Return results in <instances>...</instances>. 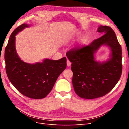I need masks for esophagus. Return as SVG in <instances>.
<instances>
[{
	"mask_svg": "<svg viewBox=\"0 0 129 129\" xmlns=\"http://www.w3.org/2000/svg\"><path fill=\"white\" fill-rule=\"evenodd\" d=\"M71 64H72V63L69 60L67 61V65L68 67H70V66H71Z\"/></svg>",
	"mask_w": 129,
	"mask_h": 129,
	"instance_id": "esophagus-1",
	"label": "esophagus"
}]
</instances>
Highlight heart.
<instances>
[{
  "label": "heart",
  "instance_id": "obj_1",
  "mask_svg": "<svg viewBox=\"0 0 129 129\" xmlns=\"http://www.w3.org/2000/svg\"><path fill=\"white\" fill-rule=\"evenodd\" d=\"M72 38V37H67L66 39L64 40V41L66 42H68L70 40H71ZM87 37L85 36H82L80 39L79 43V46H82L84 45V44H85V43L87 42Z\"/></svg>",
  "mask_w": 129,
  "mask_h": 129
}]
</instances>
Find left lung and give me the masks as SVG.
<instances>
[{"instance_id":"obj_1","label":"left lung","mask_w":129,"mask_h":129,"mask_svg":"<svg viewBox=\"0 0 129 129\" xmlns=\"http://www.w3.org/2000/svg\"><path fill=\"white\" fill-rule=\"evenodd\" d=\"M97 32L102 35L89 45L71 49L66 54L72 62L74 90L81 98L93 99L105 95L114 88L122 72V53L116 34L111 27L101 25ZM103 45L111 49V58L101 62L94 54Z\"/></svg>"}]
</instances>
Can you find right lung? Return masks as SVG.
<instances>
[{"label":"right lung","mask_w":129,"mask_h":129,"mask_svg":"<svg viewBox=\"0 0 129 129\" xmlns=\"http://www.w3.org/2000/svg\"><path fill=\"white\" fill-rule=\"evenodd\" d=\"M28 27L23 24L11 34L5 51L6 72L12 84L23 95L30 99H44L66 68L67 59L65 57L58 60L46 58L35 64L22 61L15 49V36Z\"/></svg>","instance_id":"add662e5"}]
</instances>
